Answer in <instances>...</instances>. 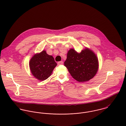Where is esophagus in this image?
I'll list each match as a JSON object with an SVG mask.
<instances>
[{
    "label": "esophagus",
    "mask_w": 126,
    "mask_h": 126,
    "mask_svg": "<svg viewBox=\"0 0 126 126\" xmlns=\"http://www.w3.org/2000/svg\"><path fill=\"white\" fill-rule=\"evenodd\" d=\"M63 64V61H59L58 62V65H62Z\"/></svg>",
    "instance_id": "1"
}]
</instances>
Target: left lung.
Instances as JSON below:
<instances>
[{
  "label": "left lung",
  "instance_id": "8db88e82",
  "mask_svg": "<svg viewBox=\"0 0 126 126\" xmlns=\"http://www.w3.org/2000/svg\"><path fill=\"white\" fill-rule=\"evenodd\" d=\"M64 66L74 79L84 82L92 79L99 69V61L96 54L86 47L80 53L70 49L67 53Z\"/></svg>",
  "mask_w": 126,
  "mask_h": 126
}]
</instances>
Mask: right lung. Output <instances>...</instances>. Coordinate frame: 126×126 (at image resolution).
Instances as JSON below:
<instances>
[{
  "mask_svg": "<svg viewBox=\"0 0 126 126\" xmlns=\"http://www.w3.org/2000/svg\"><path fill=\"white\" fill-rule=\"evenodd\" d=\"M29 64L32 74L39 81H44L49 78L57 65L53 57L47 54L45 50L34 54Z\"/></svg>",
  "mask_w": 126,
  "mask_h": 126,
  "instance_id": "1",
  "label": "right lung"
}]
</instances>
